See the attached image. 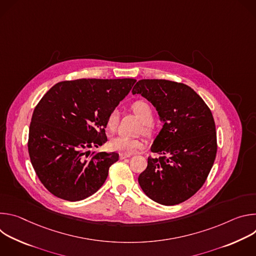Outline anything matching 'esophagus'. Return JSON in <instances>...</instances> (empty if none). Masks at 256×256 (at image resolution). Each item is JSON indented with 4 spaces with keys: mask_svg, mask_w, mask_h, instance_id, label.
Wrapping results in <instances>:
<instances>
[{
    "mask_svg": "<svg viewBox=\"0 0 256 256\" xmlns=\"http://www.w3.org/2000/svg\"><path fill=\"white\" fill-rule=\"evenodd\" d=\"M130 155H126V154H120V159H126V158H130Z\"/></svg>",
    "mask_w": 256,
    "mask_h": 256,
    "instance_id": "esophagus-1",
    "label": "esophagus"
}]
</instances>
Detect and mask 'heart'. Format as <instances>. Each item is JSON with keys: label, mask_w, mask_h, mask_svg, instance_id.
Listing matches in <instances>:
<instances>
[{"label": "heart", "mask_w": 256, "mask_h": 256, "mask_svg": "<svg viewBox=\"0 0 256 256\" xmlns=\"http://www.w3.org/2000/svg\"><path fill=\"white\" fill-rule=\"evenodd\" d=\"M132 110L142 122V132L144 134L151 132V124L153 122V110L148 102L144 100H136L132 104ZM120 122V112L118 108H114L108 114L106 118V128L109 130H114ZM142 140L138 138H128L124 136H118L112 138L108 142L109 149L122 154H132L142 147Z\"/></svg>", "instance_id": "b5f03b06"}]
</instances>
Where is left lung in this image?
Returning <instances> with one entry per match:
<instances>
[{"mask_svg": "<svg viewBox=\"0 0 256 256\" xmlns=\"http://www.w3.org/2000/svg\"><path fill=\"white\" fill-rule=\"evenodd\" d=\"M157 109L163 128L156 136L148 166L138 176L142 192L164 206L192 198L206 182L216 155L210 109L190 86L168 80L142 79L132 88Z\"/></svg>", "mask_w": 256, "mask_h": 256, "instance_id": "1", "label": "left lung"}]
</instances>
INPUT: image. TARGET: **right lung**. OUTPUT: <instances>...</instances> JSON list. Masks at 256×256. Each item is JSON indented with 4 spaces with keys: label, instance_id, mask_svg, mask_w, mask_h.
<instances>
[{
    "label": "right lung",
    "instance_id": "obj_1",
    "mask_svg": "<svg viewBox=\"0 0 256 256\" xmlns=\"http://www.w3.org/2000/svg\"><path fill=\"white\" fill-rule=\"evenodd\" d=\"M134 79H79L52 86L35 106L28 152L34 171L56 198L82 200L105 182L116 152H93L106 140L108 114L130 91Z\"/></svg>",
    "mask_w": 256,
    "mask_h": 256
}]
</instances>
